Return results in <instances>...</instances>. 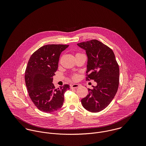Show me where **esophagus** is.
I'll return each mask as SVG.
<instances>
[{
  "label": "esophagus",
  "mask_w": 146,
  "mask_h": 146,
  "mask_svg": "<svg viewBox=\"0 0 146 146\" xmlns=\"http://www.w3.org/2000/svg\"><path fill=\"white\" fill-rule=\"evenodd\" d=\"M79 86H80V85H79V84H74L71 85V86H70L71 89L77 88H79Z\"/></svg>",
  "instance_id": "1"
}]
</instances>
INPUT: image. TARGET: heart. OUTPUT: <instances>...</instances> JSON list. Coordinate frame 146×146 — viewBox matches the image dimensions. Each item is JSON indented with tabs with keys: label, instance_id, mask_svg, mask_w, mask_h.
Here are the masks:
<instances>
[{
	"label": "heart",
	"instance_id": "obj_1",
	"mask_svg": "<svg viewBox=\"0 0 146 146\" xmlns=\"http://www.w3.org/2000/svg\"><path fill=\"white\" fill-rule=\"evenodd\" d=\"M78 76L77 75H74V76H72V79H73L74 80H76V79H78Z\"/></svg>",
	"mask_w": 146,
	"mask_h": 146
}]
</instances>
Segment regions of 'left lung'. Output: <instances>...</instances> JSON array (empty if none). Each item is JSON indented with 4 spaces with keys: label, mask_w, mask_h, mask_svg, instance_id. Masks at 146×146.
<instances>
[{
    "label": "left lung",
    "mask_w": 146,
    "mask_h": 146,
    "mask_svg": "<svg viewBox=\"0 0 146 146\" xmlns=\"http://www.w3.org/2000/svg\"><path fill=\"white\" fill-rule=\"evenodd\" d=\"M77 45L85 50L88 61L86 80L96 83L81 102L84 108L98 112L106 108L113 99L119 84V67L112 50L102 42L91 40Z\"/></svg>",
    "instance_id": "8db88e82"
}]
</instances>
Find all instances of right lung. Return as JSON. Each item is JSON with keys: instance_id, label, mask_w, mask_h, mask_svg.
Wrapping results in <instances>:
<instances>
[{"instance_id": "1", "label": "right lung", "mask_w": 146, "mask_h": 146, "mask_svg": "<svg viewBox=\"0 0 146 146\" xmlns=\"http://www.w3.org/2000/svg\"><path fill=\"white\" fill-rule=\"evenodd\" d=\"M68 46L44 45L31 55L27 63L25 79L29 95L36 107L44 112L52 113L61 108L64 93L70 89L68 84L56 89L52 83L60 54Z\"/></svg>"}]
</instances>
